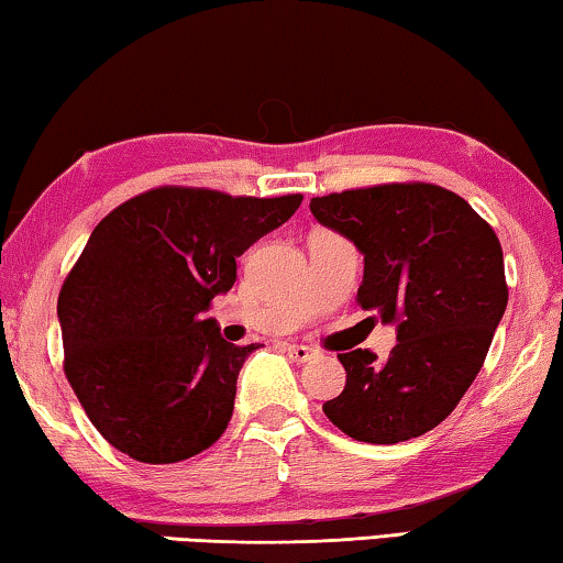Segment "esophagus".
Wrapping results in <instances>:
<instances>
[{
    "label": "esophagus",
    "mask_w": 563,
    "mask_h": 563,
    "mask_svg": "<svg viewBox=\"0 0 563 563\" xmlns=\"http://www.w3.org/2000/svg\"><path fill=\"white\" fill-rule=\"evenodd\" d=\"M288 356L292 358V362L296 364H306V362H310V358L316 356V351L310 349V346H303V343H288Z\"/></svg>",
    "instance_id": "1"
}]
</instances>
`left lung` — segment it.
I'll use <instances>...</instances> for the list:
<instances>
[{
    "mask_svg": "<svg viewBox=\"0 0 563 563\" xmlns=\"http://www.w3.org/2000/svg\"><path fill=\"white\" fill-rule=\"evenodd\" d=\"M310 212L364 255L356 303L397 331L387 362L366 349L339 356L346 387L325 401V417L372 444L430 432L475 382L506 313L496 232L463 197L434 184L313 197Z\"/></svg>",
    "mask_w": 563,
    "mask_h": 563,
    "instance_id": "obj_1",
    "label": "left lung"
}]
</instances>
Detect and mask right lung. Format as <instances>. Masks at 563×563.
<instances>
[{
    "mask_svg": "<svg viewBox=\"0 0 563 563\" xmlns=\"http://www.w3.org/2000/svg\"><path fill=\"white\" fill-rule=\"evenodd\" d=\"M303 197L162 187L100 220L57 298L65 374L96 430L148 465L179 463L228 430L238 376L260 349L205 318L238 257Z\"/></svg>",
    "mask_w": 563,
    "mask_h": 563,
    "instance_id": "right-lung-1",
    "label": "right lung"
}]
</instances>
